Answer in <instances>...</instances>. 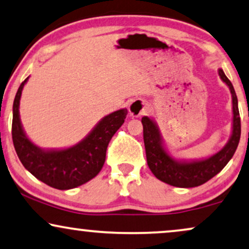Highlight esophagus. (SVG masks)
I'll return each mask as SVG.
<instances>
[{
    "label": "esophagus",
    "mask_w": 249,
    "mask_h": 249,
    "mask_svg": "<svg viewBox=\"0 0 249 249\" xmlns=\"http://www.w3.org/2000/svg\"><path fill=\"white\" fill-rule=\"evenodd\" d=\"M147 110V105L143 101H141V100H134L128 106V111H130V115L132 117H139V116L143 115Z\"/></svg>",
    "instance_id": "esophagus-1"
}]
</instances>
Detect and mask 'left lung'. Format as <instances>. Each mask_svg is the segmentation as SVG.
Listing matches in <instances>:
<instances>
[{
	"instance_id": "1",
	"label": "left lung",
	"mask_w": 249,
	"mask_h": 249,
	"mask_svg": "<svg viewBox=\"0 0 249 249\" xmlns=\"http://www.w3.org/2000/svg\"><path fill=\"white\" fill-rule=\"evenodd\" d=\"M218 74L229 87L232 96V133L224 147L210 157L202 160H176L166 150L161 132L154 119L143 116L141 123L143 125V142L146 148L147 164L157 179L175 187H196L204 184L222 171L228 164L239 144L241 134L240 117H239L238 99L231 81L224 71L218 69Z\"/></svg>"
}]
</instances>
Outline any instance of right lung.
Masks as SVG:
<instances>
[{"instance_id": "add662e5", "label": "right lung", "mask_w": 249, "mask_h": 249, "mask_svg": "<svg viewBox=\"0 0 249 249\" xmlns=\"http://www.w3.org/2000/svg\"><path fill=\"white\" fill-rule=\"evenodd\" d=\"M26 78L18 88L12 107V141L21 164L50 187L71 190L101 171L108 144L126 118L127 110L107 115L83 140L64 149H42L27 138L19 117V102Z\"/></svg>"}]
</instances>
